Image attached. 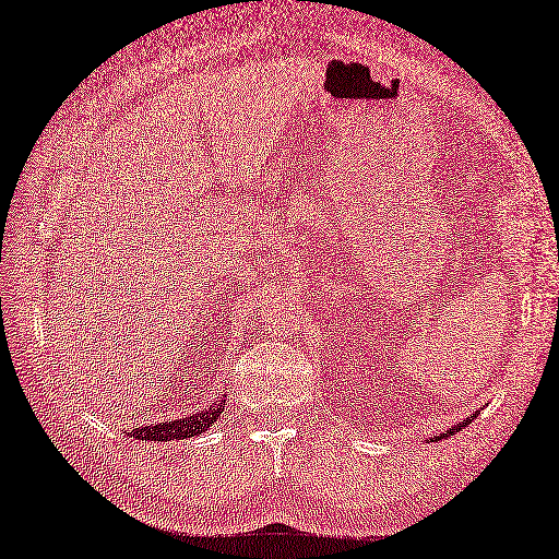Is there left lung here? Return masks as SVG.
I'll use <instances>...</instances> for the list:
<instances>
[{
	"label": "left lung",
	"mask_w": 559,
	"mask_h": 559,
	"mask_svg": "<svg viewBox=\"0 0 559 559\" xmlns=\"http://www.w3.org/2000/svg\"><path fill=\"white\" fill-rule=\"evenodd\" d=\"M474 417H476V413H474V415H472V417H467V419H465V421H460V425H455V427H453V429H451V431H445V433H441V437H437V439H439V441H441V439H445V437H453V433H455V431H460V429H462V427H465V425H469V421H472V419H474Z\"/></svg>",
	"instance_id": "1"
}]
</instances>
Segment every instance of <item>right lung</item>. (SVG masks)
Here are the masks:
<instances>
[{"label":"right lung","mask_w":559,"mask_h":559,"mask_svg":"<svg viewBox=\"0 0 559 559\" xmlns=\"http://www.w3.org/2000/svg\"><path fill=\"white\" fill-rule=\"evenodd\" d=\"M223 407H225V401L209 407V411H201L199 415H189V417L175 419V421H160V425H154V427L132 429L130 437L140 439V441H175V439L180 441V439H189V437H199V433H203L213 425Z\"/></svg>","instance_id":"obj_1"}]
</instances>
